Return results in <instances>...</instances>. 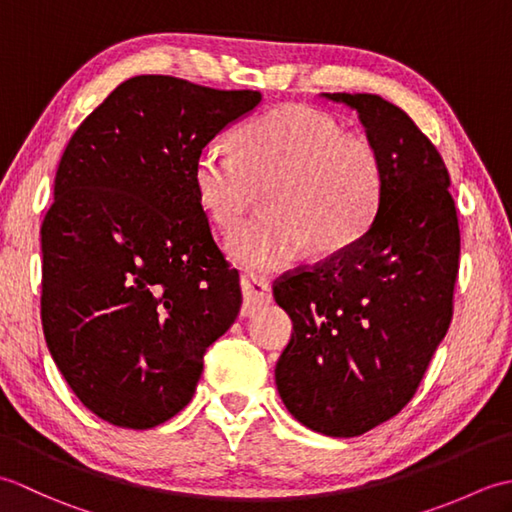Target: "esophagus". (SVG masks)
Listing matches in <instances>:
<instances>
[{
	"instance_id": "obj_1",
	"label": "esophagus",
	"mask_w": 512,
	"mask_h": 512,
	"mask_svg": "<svg viewBox=\"0 0 512 512\" xmlns=\"http://www.w3.org/2000/svg\"><path fill=\"white\" fill-rule=\"evenodd\" d=\"M242 317H250V314H255L257 310H262L264 306H268L270 301H273V288L266 279L262 277H255V275H242Z\"/></svg>"
}]
</instances>
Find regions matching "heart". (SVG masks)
<instances>
[{
    "label": "heart",
    "mask_w": 512,
    "mask_h": 512,
    "mask_svg": "<svg viewBox=\"0 0 512 512\" xmlns=\"http://www.w3.org/2000/svg\"><path fill=\"white\" fill-rule=\"evenodd\" d=\"M202 211L222 231L233 228L264 189L268 211L228 239L237 264L279 270L306 253L336 255L372 226L385 191V169L367 138L345 134L334 116L310 105H279L193 158Z\"/></svg>",
    "instance_id": "1"
}]
</instances>
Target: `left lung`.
Masks as SVG:
<instances>
[{
    "instance_id": "8db88e82",
    "label": "left lung",
    "mask_w": 512,
    "mask_h": 512,
    "mask_svg": "<svg viewBox=\"0 0 512 512\" xmlns=\"http://www.w3.org/2000/svg\"><path fill=\"white\" fill-rule=\"evenodd\" d=\"M358 112L385 169L369 231L341 253L275 281L295 332L275 380L308 429L354 438L416 394L453 317L458 211L436 145L376 94H323Z\"/></svg>"
}]
</instances>
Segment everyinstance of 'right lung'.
Listing matches in <instances>:
<instances>
[{
	"label": "right lung",
	"mask_w": 512,
	"mask_h": 512,
	"mask_svg": "<svg viewBox=\"0 0 512 512\" xmlns=\"http://www.w3.org/2000/svg\"><path fill=\"white\" fill-rule=\"evenodd\" d=\"M253 90L134 76L76 127L41 224V325L74 396L154 429L189 405L206 347L242 306L193 187L198 149L257 107Z\"/></svg>",
	"instance_id": "1"
}]
</instances>
